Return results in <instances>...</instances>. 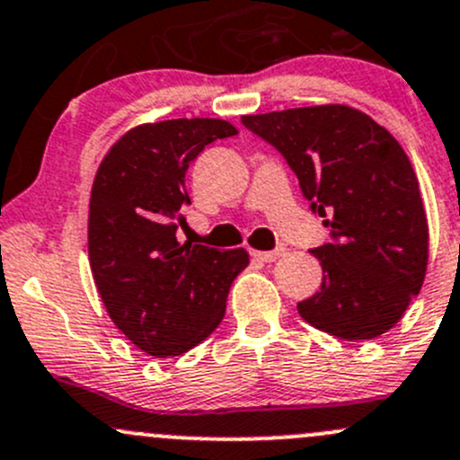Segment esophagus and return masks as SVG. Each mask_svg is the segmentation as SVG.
<instances>
[{"label": "esophagus", "instance_id": "esophagus-1", "mask_svg": "<svg viewBox=\"0 0 460 460\" xmlns=\"http://www.w3.org/2000/svg\"><path fill=\"white\" fill-rule=\"evenodd\" d=\"M284 253H287L284 246H279V249H273V251H251V255H253L255 260H262V262H275V260L282 258Z\"/></svg>", "mask_w": 460, "mask_h": 460}]
</instances>
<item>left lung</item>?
I'll list each match as a JSON object with an SVG mask.
<instances>
[{
    "label": "left lung",
    "mask_w": 460,
    "mask_h": 460,
    "mask_svg": "<svg viewBox=\"0 0 460 460\" xmlns=\"http://www.w3.org/2000/svg\"><path fill=\"white\" fill-rule=\"evenodd\" d=\"M297 176L332 240L311 253L322 288L297 304L311 326L375 340L403 317L428 269V217L412 163L385 128L348 105L243 116Z\"/></svg>",
    "instance_id": "obj_1"
}]
</instances>
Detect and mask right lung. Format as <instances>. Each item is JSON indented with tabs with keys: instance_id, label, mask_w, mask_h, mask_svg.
<instances>
[{
	"instance_id": "obj_1",
	"label": "right lung",
	"mask_w": 460,
	"mask_h": 460,
	"mask_svg": "<svg viewBox=\"0 0 460 460\" xmlns=\"http://www.w3.org/2000/svg\"><path fill=\"white\" fill-rule=\"evenodd\" d=\"M238 129L222 119H172L132 128L96 169L88 253L105 311L152 357H178L216 331L226 295L249 264L244 249L176 240L190 205L185 173L198 154Z\"/></svg>"
}]
</instances>
